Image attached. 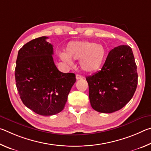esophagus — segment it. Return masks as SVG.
<instances>
[{
	"mask_svg": "<svg viewBox=\"0 0 151 151\" xmlns=\"http://www.w3.org/2000/svg\"><path fill=\"white\" fill-rule=\"evenodd\" d=\"M76 80H82V79L84 78V76H81V75H76Z\"/></svg>",
	"mask_w": 151,
	"mask_h": 151,
	"instance_id": "obj_1",
	"label": "esophagus"
}]
</instances>
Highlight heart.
Returning <instances> with one entry per match:
<instances>
[{"instance_id": "b5f03b06", "label": "heart", "mask_w": 151, "mask_h": 151, "mask_svg": "<svg viewBox=\"0 0 151 151\" xmlns=\"http://www.w3.org/2000/svg\"><path fill=\"white\" fill-rule=\"evenodd\" d=\"M106 56L103 45L88 40H74L69 42L65 48V52L60 57L70 64L71 59L79 60L81 69L85 73L96 72L101 68Z\"/></svg>"}]
</instances>
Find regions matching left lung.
I'll list each match as a JSON object with an SVG mask.
<instances>
[{"instance_id":"obj_1","label":"left lung","mask_w":151,"mask_h":151,"mask_svg":"<svg viewBox=\"0 0 151 151\" xmlns=\"http://www.w3.org/2000/svg\"><path fill=\"white\" fill-rule=\"evenodd\" d=\"M92 108L111 113L131 101L137 89L138 74L132 48L121 45L110 51L101 70L86 78Z\"/></svg>"}]
</instances>
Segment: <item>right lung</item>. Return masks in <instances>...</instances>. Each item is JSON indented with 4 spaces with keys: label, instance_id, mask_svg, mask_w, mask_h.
<instances>
[{
    "label": "right lung",
    "instance_id": "1",
    "mask_svg": "<svg viewBox=\"0 0 151 151\" xmlns=\"http://www.w3.org/2000/svg\"><path fill=\"white\" fill-rule=\"evenodd\" d=\"M41 37L19 50L15 68L18 93L22 103L36 113L54 115L61 112L76 82L74 73L58 70L53 60V47Z\"/></svg>",
    "mask_w": 151,
    "mask_h": 151
}]
</instances>
